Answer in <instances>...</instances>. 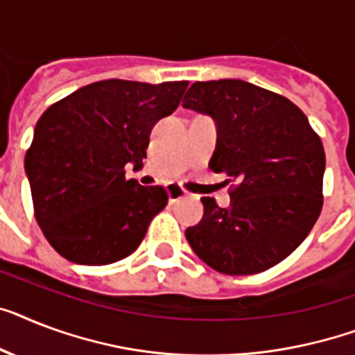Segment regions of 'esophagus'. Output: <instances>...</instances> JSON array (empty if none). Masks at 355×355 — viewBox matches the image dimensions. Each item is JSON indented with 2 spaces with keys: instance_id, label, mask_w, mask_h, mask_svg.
I'll return each mask as SVG.
<instances>
[{
  "instance_id": "obj_1",
  "label": "esophagus",
  "mask_w": 355,
  "mask_h": 355,
  "mask_svg": "<svg viewBox=\"0 0 355 355\" xmlns=\"http://www.w3.org/2000/svg\"><path fill=\"white\" fill-rule=\"evenodd\" d=\"M166 193H168L169 202H177L178 198L186 197V191H184L180 186H177V184H169V186H166Z\"/></svg>"
}]
</instances>
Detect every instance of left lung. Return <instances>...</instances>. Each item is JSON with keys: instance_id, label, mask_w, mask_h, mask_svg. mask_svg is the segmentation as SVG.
<instances>
[{"instance_id": "left-lung-1", "label": "left lung", "mask_w": 355, "mask_h": 355, "mask_svg": "<svg viewBox=\"0 0 355 355\" xmlns=\"http://www.w3.org/2000/svg\"><path fill=\"white\" fill-rule=\"evenodd\" d=\"M182 107L217 123L209 168L235 182L230 207L202 198V220L186 230L191 250L227 275H252L284 261L322 207L324 149L304 112L243 80L195 82Z\"/></svg>"}]
</instances>
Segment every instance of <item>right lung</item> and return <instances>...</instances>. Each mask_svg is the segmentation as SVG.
I'll list each match as a JSON object with an SVG mask.
<instances>
[{
	"mask_svg": "<svg viewBox=\"0 0 355 355\" xmlns=\"http://www.w3.org/2000/svg\"><path fill=\"white\" fill-rule=\"evenodd\" d=\"M186 87L103 80L43 112L25 173L37 224L62 257L103 266L140 246L168 193L128 180L123 168H142L153 125L178 107Z\"/></svg>",
	"mask_w": 355,
	"mask_h": 355,
	"instance_id": "right-lung-1",
	"label": "right lung"
}]
</instances>
